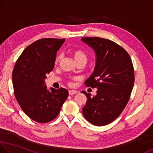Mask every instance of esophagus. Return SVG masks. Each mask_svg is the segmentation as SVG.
Masks as SVG:
<instances>
[{
  "instance_id": "esophagus-1",
  "label": "esophagus",
  "mask_w": 153,
  "mask_h": 153,
  "mask_svg": "<svg viewBox=\"0 0 153 153\" xmlns=\"http://www.w3.org/2000/svg\"><path fill=\"white\" fill-rule=\"evenodd\" d=\"M76 93H77V91H75V90H69V94L70 95H74Z\"/></svg>"
}]
</instances>
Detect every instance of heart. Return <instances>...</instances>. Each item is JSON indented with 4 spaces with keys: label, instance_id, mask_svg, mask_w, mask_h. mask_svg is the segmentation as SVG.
I'll use <instances>...</instances> for the list:
<instances>
[{
    "label": "heart",
    "instance_id": "b5f03b06",
    "mask_svg": "<svg viewBox=\"0 0 153 153\" xmlns=\"http://www.w3.org/2000/svg\"><path fill=\"white\" fill-rule=\"evenodd\" d=\"M72 55H73L74 59V60L76 61V62H79V61H81V60H85V62H87V55H85V53L83 52V51H75L73 53H72ZM62 58H63L62 53L57 54L55 59V64H57V63L59 62Z\"/></svg>",
    "mask_w": 153,
    "mask_h": 153
}]
</instances>
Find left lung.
Returning <instances> with one entry per match:
<instances>
[{"mask_svg":"<svg viewBox=\"0 0 153 153\" xmlns=\"http://www.w3.org/2000/svg\"><path fill=\"white\" fill-rule=\"evenodd\" d=\"M82 41L94 50L96 64L85 85L97 88L96 95L87 96L83 114L96 126H104L115 120L127 105L132 91L135 74L132 61L125 49L114 42L96 37H85Z\"/></svg>","mask_w":153,"mask_h":153,"instance_id":"1","label":"left lung"}]
</instances>
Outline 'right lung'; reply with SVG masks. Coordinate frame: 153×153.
Segmentation results:
<instances>
[{
    "mask_svg": "<svg viewBox=\"0 0 153 153\" xmlns=\"http://www.w3.org/2000/svg\"><path fill=\"white\" fill-rule=\"evenodd\" d=\"M65 39H38L25 49L12 73L14 95L21 109L39 123L52 121L68 96L65 88L47 90L46 75L54 68L57 51Z\"/></svg>",
    "mask_w": 153,
    "mask_h": 153,
    "instance_id": "add662e5",
    "label": "right lung"
}]
</instances>
